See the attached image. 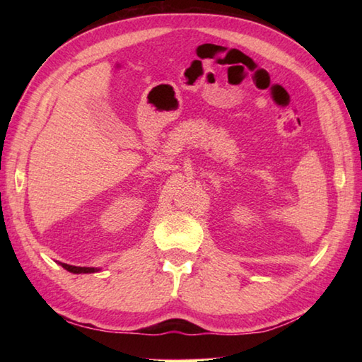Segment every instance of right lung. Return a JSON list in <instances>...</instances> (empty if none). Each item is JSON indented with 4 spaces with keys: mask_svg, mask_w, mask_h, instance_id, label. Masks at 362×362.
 <instances>
[{
    "mask_svg": "<svg viewBox=\"0 0 362 362\" xmlns=\"http://www.w3.org/2000/svg\"><path fill=\"white\" fill-rule=\"evenodd\" d=\"M64 269H66L68 272H73V274H93V272H99L101 269L98 267H78V266H70L66 263H59Z\"/></svg>",
    "mask_w": 362,
    "mask_h": 362,
    "instance_id": "1",
    "label": "right lung"
}]
</instances>
